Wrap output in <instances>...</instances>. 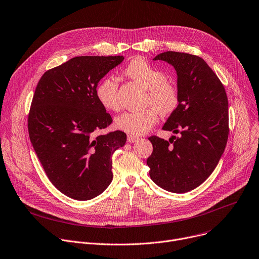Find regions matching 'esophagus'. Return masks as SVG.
<instances>
[{"label":"esophagus","mask_w":259,"mask_h":259,"mask_svg":"<svg viewBox=\"0 0 259 259\" xmlns=\"http://www.w3.org/2000/svg\"><path fill=\"white\" fill-rule=\"evenodd\" d=\"M138 139H139V137L135 136V135H128L127 136V142L128 143H135V142H137Z\"/></svg>","instance_id":"obj_1"}]
</instances>
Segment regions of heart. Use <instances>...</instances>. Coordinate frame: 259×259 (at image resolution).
Segmentation results:
<instances>
[{"label":"heart","mask_w":259,"mask_h":259,"mask_svg":"<svg viewBox=\"0 0 259 259\" xmlns=\"http://www.w3.org/2000/svg\"><path fill=\"white\" fill-rule=\"evenodd\" d=\"M123 73L148 90L146 105L155 107L162 115H169L176 111L180 103V91L174 82L166 80L167 76L161 69L143 58H134L126 66ZM117 91L119 83L112 76L105 77L98 83L96 97L105 109H119ZM154 109L149 107L140 111H125L115 117L114 125L117 129L130 134H144L157 122L158 112Z\"/></svg>","instance_id":"obj_1"}]
</instances>
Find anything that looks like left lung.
I'll use <instances>...</instances> for the list:
<instances>
[{
    "mask_svg": "<svg viewBox=\"0 0 259 259\" xmlns=\"http://www.w3.org/2000/svg\"><path fill=\"white\" fill-rule=\"evenodd\" d=\"M178 74L180 103L163 130L180 133L164 140L149 137L153 153L148 158L150 177L162 189L191 191L216 168L228 138V100L225 89L200 57L178 52L158 55Z\"/></svg>",
    "mask_w": 259,
    "mask_h": 259,
    "instance_id": "8db88e82",
    "label": "left lung"
}]
</instances>
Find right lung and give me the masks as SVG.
Returning a JSON list of instances; mask_svg holds the SVG:
<instances>
[{
	"instance_id": "add662e5",
	"label": "right lung",
	"mask_w": 259,
	"mask_h": 259,
	"mask_svg": "<svg viewBox=\"0 0 259 259\" xmlns=\"http://www.w3.org/2000/svg\"><path fill=\"white\" fill-rule=\"evenodd\" d=\"M123 56L75 57L40 78L28 116L32 146L49 180L66 196L89 200L112 181V154L127 136L122 131L96 134L112 122L99 103L100 79Z\"/></svg>"
}]
</instances>
